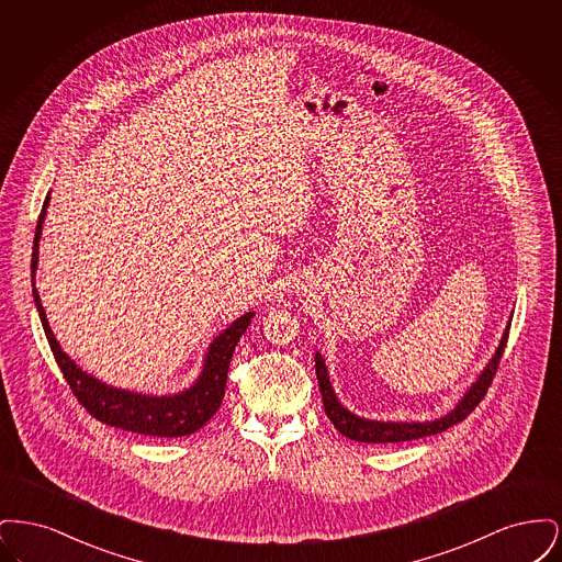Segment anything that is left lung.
Returning a JSON list of instances; mask_svg holds the SVG:
<instances>
[{
  "label": "left lung",
  "instance_id": "left-lung-1",
  "mask_svg": "<svg viewBox=\"0 0 562 562\" xmlns=\"http://www.w3.org/2000/svg\"><path fill=\"white\" fill-rule=\"evenodd\" d=\"M508 335L509 322L504 335H502L499 346L488 360V364L482 369L479 379L465 390L461 401L457 402L447 415H442L438 419H429V422H376V419H367V417H360V415L351 413L337 398V394L333 390V383H330V376H328L326 362H324L321 351H316L314 360H316V374H318V383H321L322 402H324L326 417L346 438L356 440V442H367V445L406 442V440H417V438H426V436L447 431V429L453 428L454 424L463 422L476 408V404L484 398L493 376L497 373L502 353H504V348L508 344Z\"/></svg>",
  "mask_w": 562,
  "mask_h": 562
}]
</instances>
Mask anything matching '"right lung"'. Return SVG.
Instances as JSON below:
<instances>
[{
    "label": "right lung",
    "mask_w": 562,
    "mask_h": 562,
    "mask_svg": "<svg viewBox=\"0 0 562 562\" xmlns=\"http://www.w3.org/2000/svg\"><path fill=\"white\" fill-rule=\"evenodd\" d=\"M48 206H50V193L44 200L37 227H35L33 255H31V284H33V301L44 326L46 339L53 349L54 360L63 371V376L67 379L71 392L92 417H97L101 424H108L111 428L126 429L143 436H158V438H181L198 431L206 422H211V417L223 402L232 356L236 351L241 335L246 333L248 324L255 318V312H246L238 321L232 322L225 330H221L214 337L206 349L202 371L183 392L158 396V394H143V392L122 390V387L103 383L94 374L86 373L76 364V360H71L60 349V344L56 341L53 328L46 318L44 305L40 301V293L35 289V271L40 263V240H42V227H44Z\"/></svg>",
    "instance_id": "add662e5"
}]
</instances>
